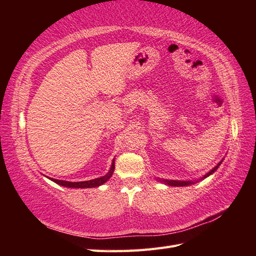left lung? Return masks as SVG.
Wrapping results in <instances>:
<instances>
[{"label": "left lung", "mask_w": 256, "mask_h": 256, "mask_svg": "<svg viewBox=\"0 0 256 256\" xmlns=\"http://www.w3.org/2000/svg\"><path fill=\"white\" fill-rule=\"evenodd\" d=\"M221 162H222V160H221ZM221 162L214 168V170H211L208 174H206V175H204V176L202 177V179L206 178V177L210 176L211 174H214L216 170H218V167L220 166ZM160 180L164 184H168V186H172V187H174V186H175V187H178V186H180V187H182V186H188V184H192L194 182H182V180H167V179H162H162H160Z\"/></svg>", "instance_id": "obj_1"}]
</instances>
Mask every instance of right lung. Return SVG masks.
<instances>
[{"instance_id": "right-lung-1", "label": "right lung", "mask_w": 256, "mask_h": 256, "mask_svg": "<svg viewBox=\"0 0 256 256\" xmlns=\"http://www.w3.org/2000/svg\"><path fill=\"white\" fill-rule=\"evenodd\" d=\"M113 172H114V160L112 162V166L110 168V170H108V172L106 174V175L102 176L100 178H96V179H92V180H86V182H78L58 180V179H55V178H52V180L54 182L60 184V186L68 187V188H94V187H99L102 184L108 182V179H110V177L112 176Z\"/></svg>"}]
</instances>
